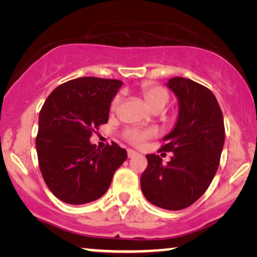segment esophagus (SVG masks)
<instances>
[{
	"label": "esophagus",
	"instance_id": "1",
	"mask_svg": "<svg viewBox=\"0 0 257 257\" xmlns=\"http://www.w3.org/2000/svg\"><path fill=\"white\" fill-rule=\"evenodd\" d=\"M136 156H138V152H136V151H133V150H127V157L128 158H133Z\"/></svg>",
	"mask_w": 257,
	"mask_h": 257
}]
</instances>
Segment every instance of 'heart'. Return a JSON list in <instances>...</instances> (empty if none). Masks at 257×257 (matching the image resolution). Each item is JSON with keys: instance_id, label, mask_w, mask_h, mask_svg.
<instances>
[{"instance_id": "heart-1", "label": "heart", "mask_w": 257, "mask_h": 257, "mask_svg": "<svg viewBox=\"0 0 257 257\" xmlns=\"http://www.w3.org/2000/svg\"><path fill=\"white\" fill-rule=\"evenodd\" d=\"M140 92H142L144 99L146 104L154 110V108H164L165 105L168 103V93L167 91L160 86L151 85V84H143L140 87ZM120 103V97L115 96L114 99L111 103V111L117 110L118 105ZM153 131H137V130H130L126 132V139L130 143L135 144V145H140L145 139L149 137L153 136Z\"/></svg>"}]
</instances>
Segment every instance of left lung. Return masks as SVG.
<instances>
[{
	"label": "left lung",
	"instance_id": "obj_1",
	"mask_svg": "<svg viewBox=\"0 0 257 257\" xmlns=\"http://www.w3.org/2000/svg\"><path fill=\"white\" fill-rule=\"evenodd\" d=\"M166 86L177 97L179 113L160 151L174 154L166 165L157 154H147L140 186L152 205L180 210L194 203L215 177L224 124L219 103L207 87L182 77L171 78Z\"/></svg>",
	"mask_w": 257,
	"mask_h": 257
}]
</instances>
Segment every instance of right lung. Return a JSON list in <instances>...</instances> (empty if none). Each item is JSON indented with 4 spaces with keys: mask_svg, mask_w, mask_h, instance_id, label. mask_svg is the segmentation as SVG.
<instances>
[{
    "mask_svg": "<svg viewBox=\"0 0 257 257\" xmlns=\"http://www.w3.org/2000/svg\"><path fill=\"white\" fill-rule=\"evenodd\" d=\"M121 80L80 77L56 87L38 118L36 150L45 184L56 198L83 205L103 196L127 152L112 143L99 150L90 143L106 124Z\"/></svg>",
    "mask_w": 257,
    "mask_h": 257,
    "instance_id": "1",
    "label": "right lung"
}]
</instances>
